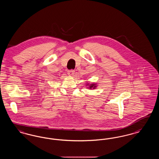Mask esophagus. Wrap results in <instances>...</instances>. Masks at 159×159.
I'll return each mask as SVG.
<instances>
[{
	"label": "esophagus",
	"mask_w": 159,
	"mask_h": 159,
	"mask_svg": "<svg viewBox=\"0 0 159 159\" xmlns=\"http://www.w3.org/2000/svg\"><path fill=\"white\" fill-rule=\"evenodd\" d=\"M75 70H69V71H67V74H68L69 75H70V76H73V75L75 74Z\"/></svg>",
	"instance_id": "1"
}]
</instances>
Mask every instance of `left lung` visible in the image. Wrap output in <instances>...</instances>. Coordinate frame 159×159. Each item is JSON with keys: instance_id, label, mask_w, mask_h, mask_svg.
Returning a JSON list of instances; mask_svg holds the SVG:
<instances>
[{"instance_id": "1", "label": "left lung", "mask_w": 159, "mask_h": 159, "mask_svg": "<svg viewBox=\"0 0 159 159\" xmlns=\"http://www.w3.org/2000/svg\"><path fill=\"white\" fill-rule=\"evenodd\" d=\"M86 86H88L89 88H89V89H95L97 87V84H96V83L89 84V83H88L86 84Z\"/></svg>"}]
</instances>
